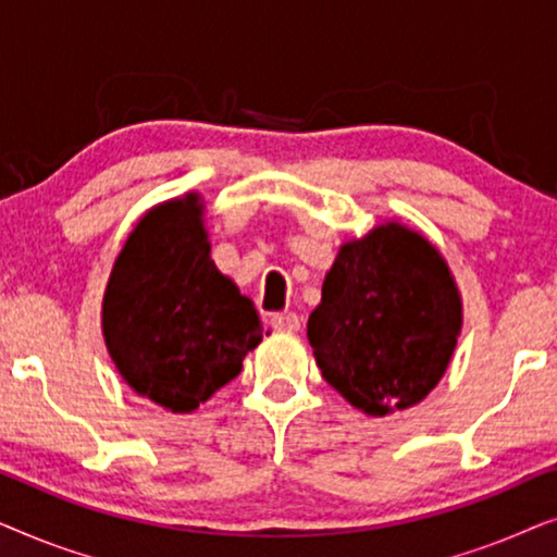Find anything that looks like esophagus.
<instances>
[{"mask_svg":"<svg viewBox=\"0 0 557 557\" xmlns=\"http://www.w3.org/2000/svg\"><path fill=\"white\" fill-rule=\"evenodd\" d=\"M271 324H273V330H278V332H299L301 317L294 314V311H281V314H273Z\"/></svg>","mask_w":557,"mask_h":557,"instance_id":"1","label":"esophagus"}]
</instances>
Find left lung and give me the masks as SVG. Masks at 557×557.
I'll list each match as a JSON object with an SVG mask.
<instances>
[{
	"instance_id": "8db88e82",
	"label": "left lung",
	"mask_w": 557,
	"mask_h": 557,
	"mask_svg": "<svg viewBox=\"0 0 557 557\" xmlns=\"http://www.w3.org/2000/svg\"><path fill=\"white\" fill-rule=\"evenodd\" d=\"M459 332L446 261L398 223L342 246L307 326L322 377L368 416L421 403L444 377Z\"/></svg>"
}]
</instances>
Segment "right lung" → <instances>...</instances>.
Instances as JSON below:
<instances>
[{
	"label": "right lung",
	"instance_id": "right-lung-1",
	"mask_svg": "<svg viewBox=\"0 0 557 557\" xmlns=\"http://www.w3.org/2000/svg\"><path fill=\"white\" fill-rule=\"evenodd\" d=\"M103 337L121 377L172 413L238 377L263 326L210 261L200 197L159 205L128 235L103 296Z\"/></svg>",
	"mask_w": 557,
	"mask_h": 557
}]
</instances>
